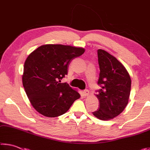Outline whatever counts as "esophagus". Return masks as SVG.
I'll use <instances>...</instances> for the list:
<instances>
[{"label": "esophagus", "mask_w": 150, "mask_h": 150, "mask_svg": "<svg viewBox=\"0 0 150 150\" xmlns=\"http://www.w3.org/2000/svg\"><path fill=\"white\" fill-rule=\"evenodd\" d=\"M83 95L84 96H88V95H89V91H88V90H87V89L84 90L83 91Z\"/></svg>", "instance_id": "1"}]
</instances>
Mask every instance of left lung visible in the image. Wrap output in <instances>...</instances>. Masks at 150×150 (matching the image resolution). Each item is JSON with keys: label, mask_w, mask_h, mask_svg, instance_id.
Here are the masks:
<instances>
[{"label": "left lung", "mask_w": 150, "mask_h": 150, "mask_svg": "<svg viewBox=\"0 0 150 150\" xmlns=\"http://www.w3.org/2000/svg\"><path fill=\"white\" fill-rule=\"evenodd\" d=\"M100 67L98 84L101 88L95 96L99 108L93 112L102 120H111L118 116L128 103L131 79L125 67L115 57L103 50H98Z\"/></svg>", "instance_id": "left-lung-1"}]
</instances>
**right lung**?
<instances>
[{"label": "right lung", "instance_id": "right-lung-1", "mask_svg": "<svg viewBox=\"0 0 150 150\" xmlns=\"http://www.w3.org/2000/svg\"><path fill=\"white\" fill-rule=\"evenodd\" d=\"M85 52L83 47L62 44L41 45L25 61L22 84L33 107L47 117H57L80 98L77 91L61 79L71 61Z\"/></svg>", "mask_w": 150, "mask_h": 150}]
</instances>
